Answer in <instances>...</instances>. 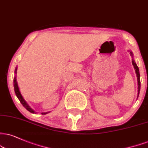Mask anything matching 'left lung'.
Here are the masks:
<instances>
[{
  "label": "left lung",
  "mask_w": 148,
  "mask_h": 148,
  "mask_svg": "<svg viewBox=\"0 0 148 148\" xmlns=\"http://www.w3.org/2000/svg\"><path fill=\"white\" fill-rule=\"evenodd\" d=\"M130 55L133 57V54H132V53L131 52V51H130ZM132 65L134 66V69H135L136 77H137V82H138V95H137V97H138V95H139V92H140V89H141V82H140L139 70H138V68L137 65H136V64L134 62V61L133 60H132Z\"/></svg>",
  "instance_id": "left-lung-1"
}]
</instances>
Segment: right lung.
Listing matches in <instances>:
<instances>
[{"label": "right lung", "instance_id": "obj_1", "mask_svg": "<svg viewBox=\"0 0 148 148\" xmlns=\"http://www.w3.org/2000/svg\"><path fill=\"white\" fill-rule=\"evenodd\" d=\"M16 71H17V67H16V69H15V74H16ZM14 91H15L16 95L17 96L18 99L20 100V101H21V103H22V105H23V106L25 107L27 110L29 111L30 112L36 113L35 111L33 110V109L31 108L27 104V103L26 101H25V100L23 99V96H22L21 92H20L19 88H18V86L17 81H16V76H15V77L14 78ZM47 113H48V112H43V113H42V114H47Z\"/></svg>", "mask_w": 148, "mask_h": 148}]
</instances>
